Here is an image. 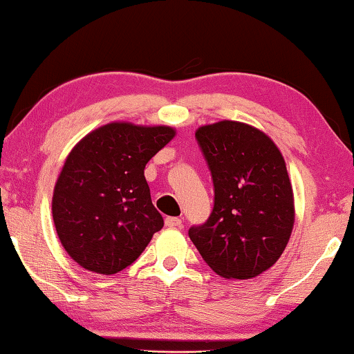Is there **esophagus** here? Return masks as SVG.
Returning a JSON list of instances; mask_svg holds the SVG:
<instances>
[{"label": "esophagus", "mask_w": 354, "mask_h": 354, "mask_svg": "<svg viewBox=\"0 0 354 354\" xmlns=\"http://www.w3.org/2000/svg\"><path fill=\"white\" fill-rule=\"evenodd\" d=\"M181 225H183V221H181V218H178V217H167L165 218V226L167 227H181Z\"/></svg>", "instance_id": "34e87169"}]
</instances>
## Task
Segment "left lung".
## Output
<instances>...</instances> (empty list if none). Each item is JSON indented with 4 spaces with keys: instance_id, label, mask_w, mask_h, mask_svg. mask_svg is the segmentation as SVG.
I'll return each mask as SVG.
<instances>
[{
    "instance_id": "left-lung-1",
    "label": "left lung",
    "mask_w": 354,
    "mask_h": 354,
    "mask_svg": "<svg viewBox=\"0 0 354 354\" xmlns=\"http://www.w3.org/2000/svg\"><path fill=\"white\" fill-rule=\"evenodd\" d=\"M214 183V207L189 237L220 277L250 279L289 242L295 207L284 158L270 137L232 120L196 129Z\"/></svg>"
}]
</instances>
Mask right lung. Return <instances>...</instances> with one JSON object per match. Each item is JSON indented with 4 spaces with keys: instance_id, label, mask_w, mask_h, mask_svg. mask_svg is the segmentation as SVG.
Instances as JSON below:
<instances>
[{
    "instance_id": "obj_1",
    "label": "right lung",
    "mask_w": 354,
    "mask_h": 354,
    "mask_svg": "<svg viewBox=\"0 0 354 354\" xmlns=\"http://www.w3.org/2000/svg\"><path fill=\"white\" fill-rule=\"evenodd\" d=\"M175 134L170 127L113 122L71 149L55 185L53 220L62 247L82 268L122 272L162 230L143 170Z\"/></svg>"
}]
</instances>
